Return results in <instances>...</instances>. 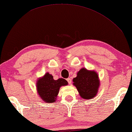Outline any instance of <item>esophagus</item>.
<instances>
[{
	"instance_id": "esophagus-1",
	"label": "esophagus",
	"mask_w": 132,
	"mask_h": 132,
	"mask_svg": "<svg viewBox=\"0 0 132 132\" xmlns=\"http://www.w3.org/2000/svg\"><path fill=\"white\" fill-rule=\"evenodd\" d=\"M67 81H68V82L69 84H71V83H72V80H71V79H70V78H69L67 79Z\"/></svg>"
}]
</instances>
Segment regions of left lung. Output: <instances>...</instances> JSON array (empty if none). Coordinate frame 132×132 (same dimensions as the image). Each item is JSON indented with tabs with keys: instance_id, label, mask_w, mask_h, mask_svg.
I'll use <instances>...</instances> for the list:
<instances>
[{
	"instance_id": "left-lung-1",
	"label": "left lung",
	"mask_w": 132,
	"mask_h": 132,
	"mask_svg": "<svg viewBox=\"0 0 132 132\" xmlns=\"http://www.w3.org/2000/svg\"><path fill=\"white\" fill-rule=\"evenodd\" d=\"M73 85L77 88L79 96L84 99H92L97 94L100 86L99 75L94 70L82 68L73 79Z\"/></svg>"
}]
</instances>
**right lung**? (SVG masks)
Instances as JSON below:
<instances>
[{
    "mask_svg": "<svg viewBox=\"0 0 132 132\" xmlns=\"http://www.w3.org/2000/svg\"><path fill=\"white\" fill-rule=\"evenodd\" d=\"M68 84V82L66 79L59 78L54 80L53 75L47 72L43 77L37 79V93L44 102L54 103L56 101L60 87Z\"/></svg>",
    "mask_w": 132,
    "mask_h": 132,
    "instance_id": "add662e5",
    "label": "right lung"
}]
</instances>
